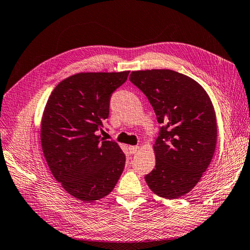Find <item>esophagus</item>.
Wrapping results in <instances>:
<instances>
[{
  "label": "esophagus",
  "instance_id": "34e87169",
  "mask_svg": "<svg viewBox=\"0 0 250 250\" xmlns=\"http://www.w3.org/2000/svg\"><path fill=\"white\" fill-rule=\"evenodd\" d=\"M139 146L138 145H135V146H129V150H130V153L131 154H135L136 151L139 150Z\"/></svg>",
  "mask_w": 250,
  "mask_h": 250
}]
</instances>
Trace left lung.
<instances>
[{
	"label": "left lung",
	"mask_w": 250,
	"mask_h": 250,
	"mask_svg": "<svg viewBox=\"0 0 250 250\" xmlns=\"http://www.w3.org/2000/svg\"><path fill=\"white\" fill-rule=\"evenodd\" d=\"M129 79L163 125L146 183L160 197L179 198L195 188L213 157L218 129L211 100L198 82L170 69L132 71Z\"/></svg>",
	"instance_id": "1"
}]
</instances>
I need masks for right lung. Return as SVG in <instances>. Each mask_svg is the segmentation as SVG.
<instances>
[{"mask_svg": "<svg viewBox=\"0 0 250 250\" xmlns=\"http://www.w3.org/2000/svg\"><path fill=\"white\" fill-rule=\"evenodd\" d=\"M129 71L80 72L58 83L41 121V145L54 178L71 196L94 202L108 195L125 169V156L114 141H104L112 92Z\"/></svg>", "mask_w": 250, "mask_h": 250, "instance_id": "right-lung-1", "label": "right lung"}]
</instances>
